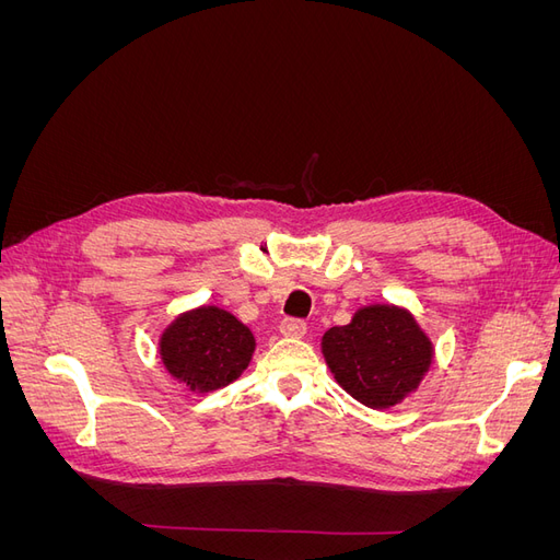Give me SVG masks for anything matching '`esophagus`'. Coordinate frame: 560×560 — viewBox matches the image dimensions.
Masks as SVG:
<instances>
[{
	"label": "esophagus",
	"mask_w": 560,
	"mask_h": 560,
	"mask_svg": "<svg viewBox=\"0 0 560 560\" xmlns=\"http://www.w3.org/2000/svg\"><path fill=\"white\" fill-rule=\"evenodd\" d=\"M306 329H308L306 319H301V317H284V319L280 322V331H282L284 336L299 338V336L306 334Z\"/></svg>",
	"instance_id": "1"
}]
</instances>
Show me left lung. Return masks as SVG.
<instances>
[{"label":"left lung","instance_id":"8db88e82","mask_svg":"<svg viewBox=\"0 0 560 560\" xmlns=\"http://www.w3.org/2000/svg\"><path fill=\"white\" fill-rule=\"evenodd\" d=\"M322 352L338 385L369 409L399 404L432 364L430 338L397 306L358 311L322 336Z\"/></svg>","mask_w":560,"mask_h":560}]
</instances>
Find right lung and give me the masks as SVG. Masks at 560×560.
<instances>
[{
  "instance_id": "add662e5",
  "label": "right lung",
  "mask_w": 560,
  "mask_h": 560,
  "mask_svg": "<svg viewBox=\"0 0 560 560\" xmlns=\"http://www.w3.org/2000/svg\"><path fill=\"white\" fill-rule=\"evenodd\" d=\"M254 336L238 317L202 306L179 315L161 336V360L171 374L198 393L226 387L247 369Z\"/></svg>"
}]
</instances>
